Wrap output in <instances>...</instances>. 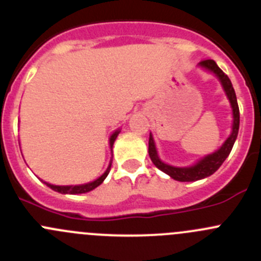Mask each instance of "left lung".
Returning a JSON list of instances; mask_svg holds the SVG:
<instances>
[{
	"mask_svg": "<svg viewBox=\"0 0 261 261\" xmlns=\"http://www.w3.org/2000/svg\"><path fill=\"white\" fill-rule=\"evenodd\" d=\"M198 67L202 68L203 70H207L208 73H212L216 75L218 82L221 83L223 92H225L226 97H227L228 102H230L231 110H232V126H231V134L228 138L223 141V144L218 147L216 151L212 154L204 155L203 158L197 160L194 164L189 165V167H175V165L167 164L160 159L159 154H158L156 145H155V140L152 138V134L150 133L149 138V156L151 162L154 163L155 167L164 172L165 174L169 175L172 179L178 181H196L203 178L212 175L218 168L222 165L226 158L230 155L231 150H232L233 144H235L236 139H238L239 127H240V111H239L238 99H236L235 89H233L232 83H231L230 78L220 69L215 60L207 59L202 60L198 63Z\"/></svg>",
	"mask_w": 261,
	"mask_h": 261,
	"instance_id": "obj_1",
	"label": "left lung"
}]
</instances>
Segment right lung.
Masks as SVG:
<instances>
[{
	"mask_svg": "<svg viewBox=\"0 0 261 261\" xmlns=\"http://www.w3.org/2000/svg\"><path fill=\"white\" fill-rule=\"evenodd\" d=\"M120 128H117V130L114 131L112 133V135L110 136L109 139V144H110V149H111V154H112V146H114V143L116 140V138L118 136V134H120ZM111 165H112V158L111 160H110L109 163V167H107V169L105 170V173L102 175H99L97 179L92 180V181H88V183H84V184H70V186H55V184H50L48 181H44L41 180L43 183H45L46 186L49 187V188H51L53 191L55 192H59V193L62 194H82V193H87V192H91L93 191L94 188H97V187L99 186V184L103 183V180L106 179V177L109 175L110 170H111Z\"/></svg>",
	"mask_w": 261,
	"mask_h": 261,
	"instance_id": "1",
	"label": "right lung"
}]
</instances>
